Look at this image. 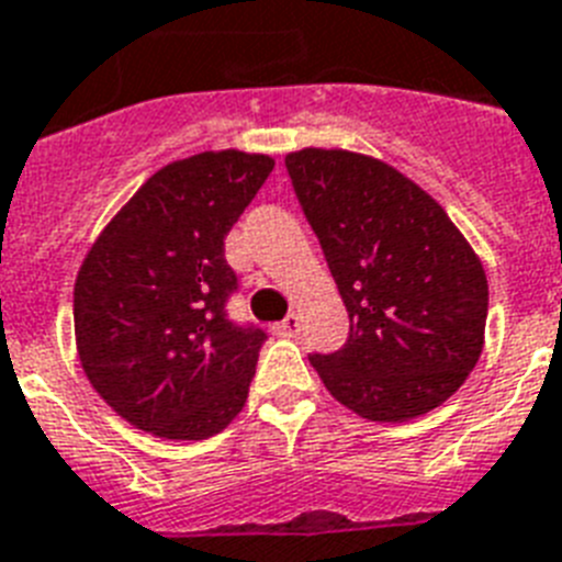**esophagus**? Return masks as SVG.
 <instances>
[{"mask_svg":"<svg viewBox=\"0 0 562 562\" xmlns=\"http://www.w3.org/2000/svg\"><path fill=\"white\" fill-rule=\"evenodd\" d=\"M301 330V315L299 313H290L284 322L276 324V333L278 336H295Z\"/></svg>","mask_w":562,"mask_h":562,"instance_id":"1","label":"esophagus"}]
</instances>
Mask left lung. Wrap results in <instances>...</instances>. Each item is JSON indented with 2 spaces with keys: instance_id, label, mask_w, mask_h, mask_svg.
<instances>
[{
  "instance_id": "8db88e82",
  "label": "left lung",
  "mask_w": 562,
  "mask_h": 562,
  "mask_svg": "<svg viewBox=\"0 0 562 562\" xmlns=\"http://www.w3.org/2000/svg\"><path fill=\"white\" fill-rule=\"evenodd\" d=\"M350 315L330 356H310L324 387L370 422L439 407L480 361L488 278L445 209L393 166L345 148L284 157Z\"/></svg>"
}]
</instances>
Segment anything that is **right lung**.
<instances>
[{"instance_id":"obj_1","label":"right lung","mask_w":562,"mask_h":562,"mask_svg":"<svg viewBox=\"0 0 562 562\" xmlns=\"http://www.w3.org/2000/svg\"><path fill=\"white\" fill-rule=\"evenodd\" d=\"M270 155L201 151L164 166L111 217L74 284V336L88 382L134 428L215 437L240 414L267 333L226 318L238 278L224 238Z\"/></svg>"}]
</instances>
